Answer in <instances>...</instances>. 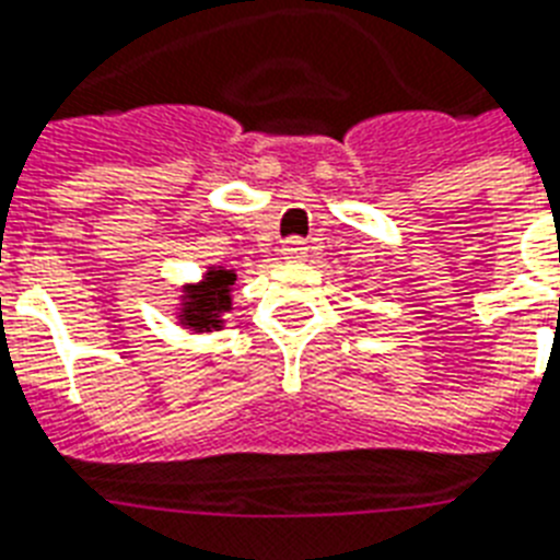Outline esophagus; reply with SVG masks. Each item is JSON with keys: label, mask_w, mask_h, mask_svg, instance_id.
<instances>
[{"label": "esophagus", "mask_w": 560, "mask_h": 560, "mask_svg": "<svg viewBox=\"0 0 560 560\" xmlns=\"http://www.w3.org/2000/svg\"><path fill=\"white\" fill-rule=\"evenodd\" d=\"M280 252H283V259H289V262H301V259L306 257L308 248H306V243H303L301 236H292V240H285Z\"/></svg>", "instance_id": "obj_1"}]
</instances>
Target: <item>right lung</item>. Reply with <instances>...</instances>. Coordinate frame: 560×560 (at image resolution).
Here are the masks:
<instances>
[{
  "instance_id": "right-lung-1",
  "label": "right lung",
  "mask_w": 560,
  "mask_h": 560,
  "mask_svg": "<svg viewBox=\"0 0 560 560\" xmlns=\"http://www.w3.org/2000/svg\"><path fill=\"white\" fill-rule=\"evenodd\" d=\"M236 275L234 268H208L202 283L185 285L182 289V303H178V320L187 329L196 332H210L222 326V315L231 312V285Z\"/></svg>"
}]
</instances>
